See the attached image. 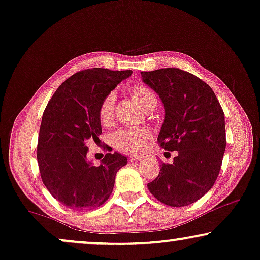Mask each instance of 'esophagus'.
I'll use <instances>...</instances> for the list:
<instances>
[{
    "label": "esophagus",
    "instance_id": "esophagus-1",
    "mask_svg": "<svg viewBox=\"0 0 260 260\" xmlns=\"http://www.w3.org/2000/svg\"><path fill=\"white\" fill-rule=\"evenodd\" d=\"M145 158L144 156H140V155H133L131 156V161H142Z\"/></svg>",
    "mask_w": 260,
    "mask_h": 260
}]
</instances>
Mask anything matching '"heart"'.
I'll list each match as a JSON object with an SVG mask.
<instances>
[{
  "mask_svg": "<svg viewBox=\"0 0 260 260\" xmlns=\"http://www.w3.org/2000/svg\"><path fill=\"white\" fill-rule=\"evenodd\" d=\"M134 100L147 111L152 106L156 105V95L151 88L146 86H137L131 90ZM115 94L109 93L102 99L99 107V120L102 126L112 125L114 119ZM152 139V132L146 127H135V128L121 129L113 135V144L120 151L126 153H137L144 149L147 142Z\"/></svg>",
  "mask_w": 260,
  "mask_h": 260,
  "instance_id": "b5f03b06",
  "label": "heart"
}]
</instances>
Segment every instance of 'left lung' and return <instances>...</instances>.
I'll return each instance as SVG.
<instances>
[{"label":"left lung","instance_id":"1","mask_svg":"<svg viewBox=\"0 0 260 260\" xmlns=\"http://www.w3.org/2000/svg\"><path fill=\"white\" fill-rule=\"evenodd\" d=\"M142 81L161 99L165 119L158 135L164 149L178 154L161 164L149 192L173 207L191 205L217 180L226 148L225 115L210 86L179 68L141 72Z\"/></svg>","mask_w":260,"mask_h":260}]
</instances>
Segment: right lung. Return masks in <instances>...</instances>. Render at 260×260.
<instances>
[{
  "instance_id": "1",
  "label": "right lung",
  "mask_w": 260,
  "mask_h": 260,
  "mask_svg": "<svg viewBox=\"0 0 260 260\" xmlns=\"http://www.w3.org/2000/svg\"><path fill=\"white\" fill-rule=\"evenodd\" d=\"M132 71L92 68L66 80L43 112L38 141L42 181L54 198L71 210L101 206L112 194L115 174L127 164L120 153H107L99 166L87 161L86 142L100 141L99 107Z\"/></svg>"
}]
</instances>
